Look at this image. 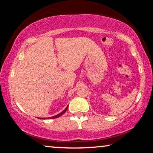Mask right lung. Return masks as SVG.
<instances>
[{"label":"right lung","mask_w":153,"mask_h":153,"mask_svg":"<svg viewBox=\"0 0 153 153\" xmlns=\"http://www.w3.org/2000/svg\"><path fill=\"white\" fill-rule=\"evenodd\" d=\"M68 106H67V107L65 108V110L63 111H62L61 113H60L59 114H58V115H56V116H53V117H51V118H50V119H53V118H58V117H60V116H62V114H65V113L66 112V111H67V109H68ZM48 118H47V119ZM39 119H45V118H39Z\"/></svg>","instance_id":"right-lung-1"}]
</instances>
